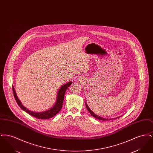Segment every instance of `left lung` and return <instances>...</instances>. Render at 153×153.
<instances>
[{"label": "left lung", "instance_id": "1", "mask_svg": "<svg viewBox=\"0 0 153 153\" xmlns=\"http://www.w3.org/2000/svg\"><path fill=\"white\" fill-rule=\"evenodd\" d=\"M85 102V105H86V107H87V108L88 110V111L89 112V113H90V114L93 117H94L95 118H96V119H99V120H113V119H117V118H119V117H115V118H105V117H99V116H98V115H97L96 114H95V113L91 110V109L89 108V107H88V105H87V102ZM122 117V116H121Z\"/></svg>", "mask_w": 153, "mask_h": 153}]
</instances>
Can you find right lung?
<instances>
[{
  "instance_id": "add662e5",
  "label": "right lung",
  "mask_w": 153,
  "mask_h": 153,
  "mask_svg": "<svg viewBox=\"0 0 153 153\" xmlns=\"http://www.w3.org/2000/svg\"><path fill=\"white\" fill-rule=\"evenodd\" d=\"M72 84V81H69L67 83L63 85L61 87L59 88L58 91L57 95V99L55 104L53 107H52L51 109L46 110L45 111L41 112H36L32 111H30L29 109L26 108L25 107H24L22 104V102L19 100L18 96L16 94V92L15 91L14 87H13V91L14 93L15 100L18 104V105L22 108L24 111L29 114L30 115L33 117H36L37 119H47L51 118L52 117H54L57 114H58V112L61 110L62 107V104L64 99V95L65 94L66 89L69 87V86Z\"/></svg>"
}]
</instances>
